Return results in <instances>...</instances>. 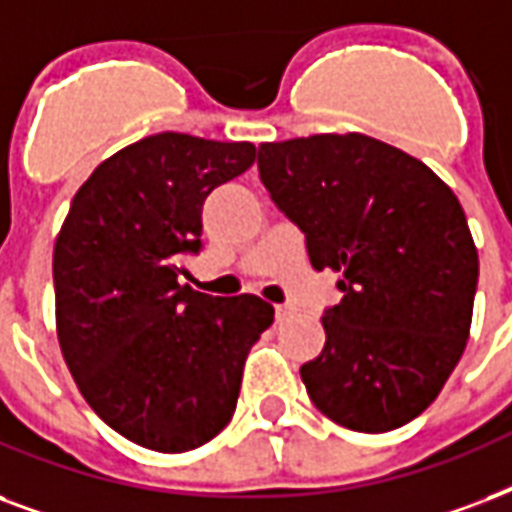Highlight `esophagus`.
Masks as SVG:
<instances>
[{"label": "esophagus", "instance_id": "esophagus-1", "mask_svg": "<svg viewBox=\"0 0 512 512\" xmlns=\"http://www.w3.org/2000/svg\"><path fill=\"white\" fill-rule=\"evenodd\" d=\"M292 311H295V308H292V306H276V319L282 322V319L292 317Z\"/></svg>", "mask_w": 512, "mask_h": 512}]
</instances>
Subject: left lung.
Returning a JSON list of instances; mask_svg holds the SVG:
<instances>
[{
  "mask_svg": "<svg viewBox=\"0 0 512 512\" xmlns=\"http://www.w3.org/2000/svg\"><path fill=\"white\" fill-rule=\"evenodd\" d=\"M257 169L306 236L311 265L343 273L325 349L300 368L311 403L354 432L413 421L470 338L478 249L454 190L365 134L265 142Z\"/></svg>",
  "mask_w": 512,
  "mask_h": 512,
  "instance_id": "8db88e82",
  "label": "left lung"
}]
</instances>
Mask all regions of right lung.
Returning a JSON list of instances; mask_svg holds the SVG:
<instances>
[{
	"label": "right lung",
	"mask_w": 512,
	"mask_h": 512,
	"mask_svg": "<svg viewBox=\"0 0 512 512\" xmlns=\"http://www.w3.org/2000/svg\"><path fill=\"white\" fill-rule=\"evenodd\" d=\"M252 163L255 144L166 131L115 152L72 198L53 249L58 343L88 405L136 446L182 454L220 435L271 327L255 295L179 284L204 201Z\"/></svg>",
	"instance_id": "right-lung-1"
}]
</instances>
